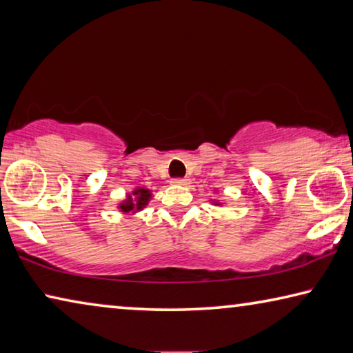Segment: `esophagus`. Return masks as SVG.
I'll return each mask as SVG.
<instances>
[{
  "instance_id": "1",
  "label": "esophagus",
  "mask_w": 353,
  "mask_h": 353,
  "mask_svg": "<svg viewBox=\"0 0 353 353\" xmlns=\"http://www.w3.org/2000/svg\"><path fill=\"white\" fill-rule=\"evenodd\" d=\"M171 183L182 185V187H187V185H190V179H187V177H176V179H172Z\"/></svg>"
}]
</instances>
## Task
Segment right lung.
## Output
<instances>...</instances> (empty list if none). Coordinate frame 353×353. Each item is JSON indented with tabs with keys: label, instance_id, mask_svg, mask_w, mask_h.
Returning a JSON list of instances; mask_svg holds the SVG:
<instances>
[{
	"label": "right lung",
	"instance_id": "1",
	"mask_svg": "<svg viewBox=\"0 0 353 353\" xmlns=\"http://www.w3.org/2000/svg\"><path fill=\"white\" fill-rule=\"evenodd\" d=\"M134 196H129L128 201H124L123 204H119V208H121L123 212H132V210H141L143 207L148 204L149 198H151V193H149V190L146 188H139L134 191Z\"/></svg>",
	"mask_w": 353,
	"mask_h": 353
}]
</instances>
